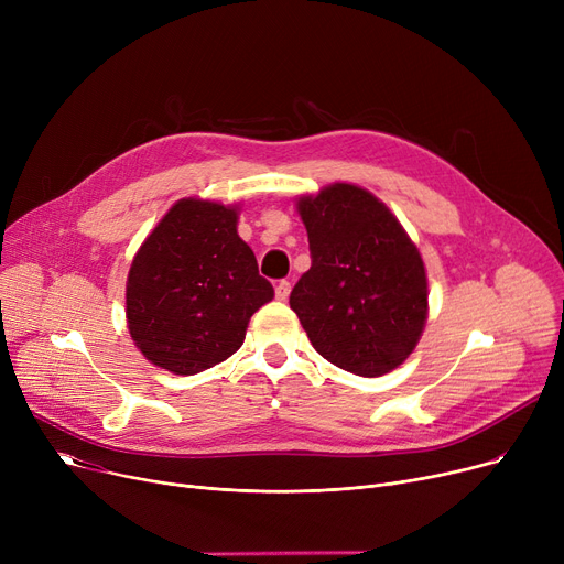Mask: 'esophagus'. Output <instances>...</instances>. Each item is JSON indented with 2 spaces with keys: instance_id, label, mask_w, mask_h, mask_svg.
Returning <instances> with one entry per match:
<instances>
[{
  "instance_id": "34e87169",
  "label": "esophagus",
  "mask_w": 564,
  "mask_h": 564,
  "mask_svg": "<svg viewBox=\"0 0 564 564\" xmlns=\"http://www.w3.org/2000/svg\"><path fill=\"white\" fill-rule=\"evenodd\" d=\"M290 288H292L290 281H279L276 283V300L279 302H285L290 297Z\"/></svg>"
}]
</instances>
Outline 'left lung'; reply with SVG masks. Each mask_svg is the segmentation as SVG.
<instances>
[{"mask_svg":"<svg viewBox=\"0 0 564 564\" xmlns=\"http://www.w3.org/2000/svg\"><path fill=\"white\" fill-rule=\"evenodd\" d=\"M311 270L290 292L315 351L381 377L419 345L427 319L425 264L395 215L368 189L334 183L297 200Z\"/></svg>","mask_w":564,"mask_h":564,"instance_id":"left-lung-1","label":"left lung"}]
</instances>
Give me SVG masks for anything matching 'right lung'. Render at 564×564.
Returning <instances> with one entry per match:
<instances>
[{
	"label": "right lung",
	"instance_id": "1",
	"mask_svg": "<svg viewBox=\"0 0 564 564\" xmlns=\"http://www.w3.org/2000/svg\"><path fill=\"white\" fill-rule=\"evenodd\" d=\"M237 207L181 198L139 247L126 317L143 357L173 375H196L242 347L251 315L272 302Z\"/></svg>",
	"mask_w": 564,
	"mask_h": 564
}]
</instances>
